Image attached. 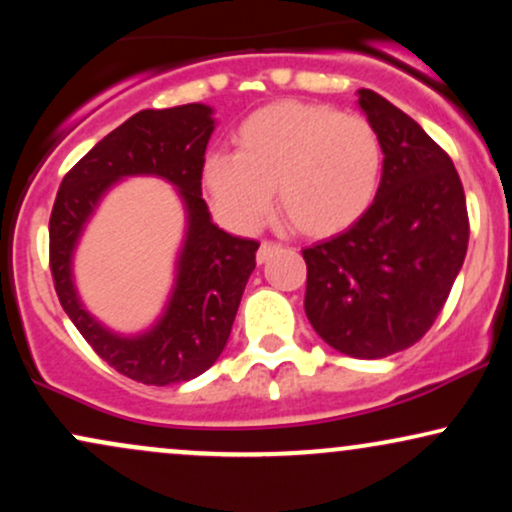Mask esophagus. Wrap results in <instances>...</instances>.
Segmentation results:
<instances>
[{"label":"esophagus","instance_id":"esophagus-1","mask_svg":"<svg viewBox=\"0 0 512 512\" xmlns=\"http://www.w3.org/2000/svg\"><path fill=\"white\" fill-rule=\"evenodd\" d=\"M276 250H279V245H276V243H269V240H262L260 250H257V264H264V262H267L269 257L274 255Z\"/></svg>","mask_w":512,"mask_h":512}]
</instances>
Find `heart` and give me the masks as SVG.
Wrapping results in <instances>:
<instances>
[{
	"instance_id": "b5f03b06",
	"label": "heart",
	"mask_w": 512,
	"mask_h": 512,
	"mask_svg": "<svg viewBox=\"0 0 512 512\" xmlns=\"http://www.w3.org/2000/svg\"><path fill=\"white\" fill-rule=\"evenodd\" d=\"M238 154L214 151L202 163L211 207L240 233L279 207L305 236L351 228L373 207L383 178V144L361 115L330 105L281 101L240 122Z\"/></svg>"
}]
</instances>
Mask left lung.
Listing matches in <instances>:
<instances>
[{
  "mask_svg": "<svg viewBox=\"0 0 512 512\" xmlns=\"http://www.w3.org/2000/svg\"><path fill=\"white\" fill-rule=\"evenodd\" d=\"M358 108L383 144V178L363 219L303 250L305 315L339 354L385 358L419 342L443 310L469 243L450 156L380 93Z\"/></svg>",
  "mask_w": 512,
  "mask_h": 512,
  "instance_id": "1",
  "label": "left lung"
}]
</instances>
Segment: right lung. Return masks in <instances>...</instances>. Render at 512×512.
Returning a JSON list of instances; mask_svg holds the SVG:
<instances>
[{"label":"right lung","instance_id":"1","mask_svg":"<svg viewBox=\"0 0 512 512\" xmlns=\"http://www.w3.org/2000/svg\"><path fill=\"white\" fill-rule=\"evenodd\" d=\"M214 127V108L204 103L139 110L64 175L52 207L50 269L64 313L103 361L137 383H187L214 366L255 269L260 243L216 226L202 199V163ZM139 174L176 187L186 209V236L162 315L142 333L120 335L87 313L75 291L73 255L102 197Z\"/></svg>","mask_w":512,"mask_h":512}]
</instances>
